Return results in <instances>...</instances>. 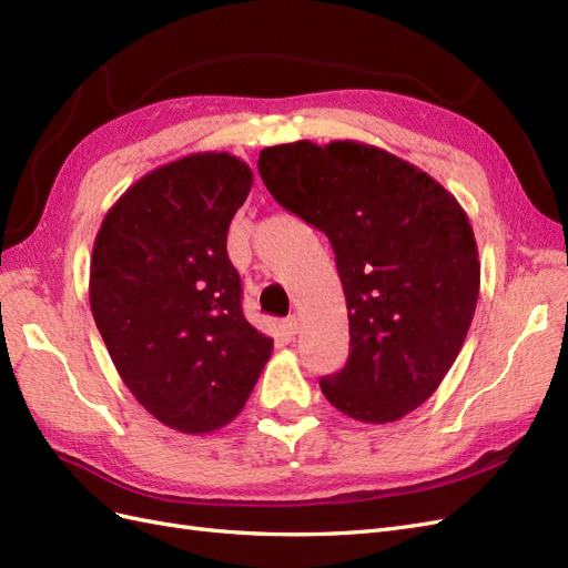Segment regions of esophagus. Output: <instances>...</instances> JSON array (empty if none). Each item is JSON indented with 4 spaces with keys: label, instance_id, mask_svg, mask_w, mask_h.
Returning <instances> with one entry per match:
<instances>
[{
    "label": "esophagus",
    "instance_id": "obj_1",
    "mask_svg": "<svg viewBox=\"0 0 568 568\" xmlns=\"http://www.w3.org/2000/svg\"><path fill=\"white\" fill-rule=\"evenodd\" d=\"M284 332H286V336H296L298 334V329H301V322H298V317L296 315H291V317H286L284 320Z\"/></svg>",
    "mask_w": 568,
    "mask_h": 568
}]
</instances>
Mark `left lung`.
Instances as JSON below:
<instances>
[{"mask_svg": "<svg viewBox=\"0 0 568 568\" xmlns=\"http://www.w3.org/2000/svg\"><path fill=\"white\" fill-rule=\"evenodd\" d=\"M257 170L286 211L332 242L351 355L324 398L388 424L432 398L474 320L480 263L459 201L417 165L355 140L267 146Z\"/></svg>", "mask_w": 568, "mask_h": 568, "instance_id": "8db88e82", "label": "left lung"}]
</instances>
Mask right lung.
I'll use <instances>...</instances> for the list:
<instances>
[{
    "label": "right lung",
    "instance_id": "add662e5",
    "mask_svg": "<svg viewBox=\"0 0 568 568\" xmlns=\"http://www.w3.org/2000/svg\"><path fill=\"white\" fill-rule=\"evenodd\" d=\"M253 170L227 151L153 168L101 220L90 267L97 329L149 415L180 434L227 426L272 355L242 315L227 230Z\"/></svg>",
    "mask_w": 568,
    "mask_h": 568
}]
</instances>
